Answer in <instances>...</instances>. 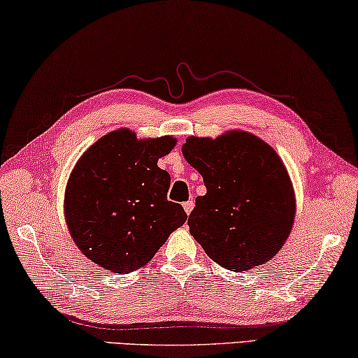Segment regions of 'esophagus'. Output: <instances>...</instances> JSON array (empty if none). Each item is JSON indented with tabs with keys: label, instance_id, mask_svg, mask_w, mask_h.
Instances as JSON below:
<instances>
[{
	"label": "esophagus",
	"instance_id": "obj_1",
	"mask_svg": "<svg viewBox=\"0 0 358 358\" xmlns=\"http://www.w3.org/2000/svg\"><path fill=\"white\" fill-rule=\"evenodd\" d=\"M183 208H185V212L189 215V213L192 212V208H194V202H192V201H186V202L183 203Z\"/></svg>",
	"mask_w": 358,
	"mask_h": 358
}]
</instances>
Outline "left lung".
I'll return each mask as SVG.
<instances>
[{
    "label": "left lung",
    "mask_w": 358,
    "mask_h": 358,
    "mask_svg": "<svg viewBox=\"0 0 358 358\" xmlns=\"http://www.w3.org/2000/svg\"><path fill=\"white\" fill-rule=\"evenodd\" d=\"M183 156L202 175L188 226L220 266L247 271L280 250L294 221V192L277 152L247 132L189 137Z\"/></svg>",
    "instance_id": "left-lung-1"
}]
</instances>
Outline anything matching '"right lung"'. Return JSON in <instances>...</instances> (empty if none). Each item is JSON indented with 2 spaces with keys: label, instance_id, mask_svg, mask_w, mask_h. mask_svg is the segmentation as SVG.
<instances>
[{
  "label": "right lung",
  "instance_id": "add662e5",
  "mask_svg": "<svg viewBox=\"0 0 358 358\" xmlns=\"http://www.w3.org/2000/svg\"><path fill=\"white\" fill-rule=\"evenodd\" d=\"M175 138L137 140L119 129L90 146L73 169L65 217L86 257L117 274L148 263L188 215L167 201L170 175L157 167Z\"/></svg>",
  "mask_w": 358,
  "mask_h": 358
}]
</instances>
